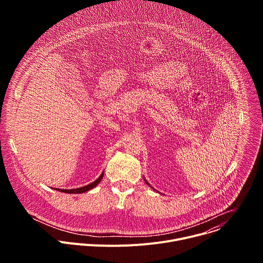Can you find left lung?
Segmentation results:
<instances>
[{
    "label": "left lung",
    "mask_w": 263,
    "mask_h": 263,
    "mask_svg": "<svg viewBox=\"0 0 263 263\" xmlns=\"http://www.w3.org/2000/svg\"><path fill=\"white\" fill-rule=\"evenodd\" d=\"M144 181H145V183H146V184H147V185H148V186H151V185H149V184H148V183H147V181H146V180H145V179H144ZM151 187H152V186H151ZM153 190H154V189H153Z\"/></svg>",
    "instance_id": "obj_1"
}]
</instances>
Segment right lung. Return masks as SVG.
Instances as JSON below:
<instances>
[{"label":"right lung","instance_id":"1","mask_svg":"<svg viewBox=\"0 0 263 263\" xmlns=\"http://www.w3.org/2000/svg\"><path fill=\"white\" fill-rule=\"evenodd\" d=\"M103 176H104V172L101 174V176L92 183L88 184V185H85L83 187H80V189H74V190H60V189H56V191L58 192H61V193H65V194H83V193H86L92 189H95V187L101 182V180L103 179Z\"/></svg>","mask_w":263,"mask_h":263}]
</instances>
